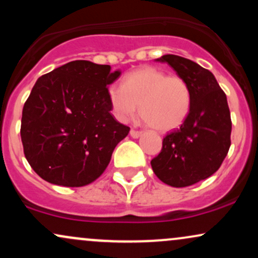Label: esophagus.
Listing matches in <instances>:
<instances>
[{
	"instance_id": "1",
	"label": "esophagus",
	"mask_w": 258,
	"mask_h": 258,
	"mask_svg": "<svg viewBox=\"0 0 258 258\" xmlns=\"http://www.w3.org/2000/svg\"><path fill=\"white\" fill-rule=\"evenodd\" d=\"M130 135H131L132 138H139L142 136V132L136 131V130H131V131H130Z\"/></svg>"
}]
</instances>
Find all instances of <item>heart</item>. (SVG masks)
I'll return each instance as SVG.
<instances>
[{"mask_svg":"<svg viewBox=\"0 0 258 258\" xmlns=\"http://www.w3.org/2000/svg\"><path fill=\"white\" fill-rule=\"evenodd\" d=\"M190 90L178 75H167L155 67H144L125 78L123 85L109 88L115 115L125 121L138 109L152 128L166 132L184 122L190 110Z\"/></svg>","mask_w":258,"mask_h":258,"instance_id":"1","label":"heart"}]
</instances>
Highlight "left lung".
<instances>
[{
	"label": "left lung",
	"mask_w": 258,
	"mask_h": 258,
	"mask_svg": "<svg viewBox=\"0 0 258 258\" xmlns=\"http://www.w3.org/2000/svg\"><path fill=\"white\" fill-rule=\"evenodd\" d=\"M156 60L173 68L190 90L188 116L164 138L161 152L150 161L161 182L182 188L209 178L220 168L230 147V111L211 72L179 55L165 54Z\"/></svg>",
	"instance_id": "1"
}]
</instances>
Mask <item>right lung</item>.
Masks as SVG:
<instances>
[{
	"label": "right lung",
	"instance_id": "obj_1",
	"mask_svg": "<svg viewBox=\"0 0 258 258\" xmlns=\"http://www.w3.org/2000/svg\"><path fill=\"white\" fill-rule=\"evenodd\" d=\"M120 75L110 65L74 60L37 79L23 108L20 137L41 178L82 186L104 172L130 132L110 112L108 87Z\"/></svg>",
	"mask_w": 258,
	"mask_h": 258
}]
</instances>
